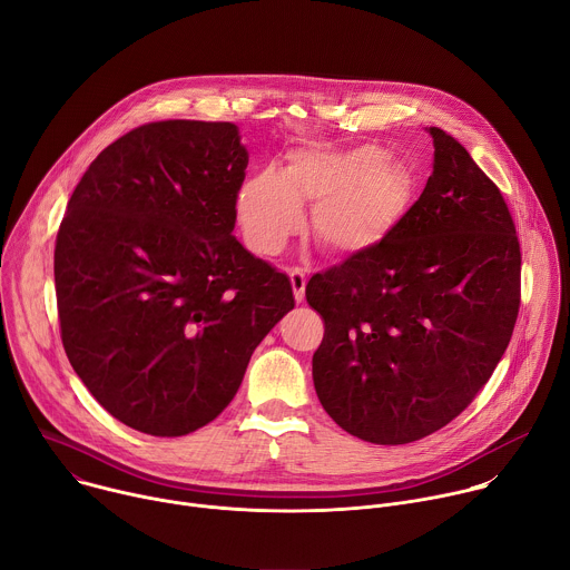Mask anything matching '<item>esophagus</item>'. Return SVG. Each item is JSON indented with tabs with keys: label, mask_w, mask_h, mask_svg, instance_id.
Wrapping results in <instances>:
<instances>
[{
	"label": "esophagus",
	"mask_w": 570,
	"mask_h": 570,
	"mask_svg": "<svg viewBox=\"0 0 570 570\" xmlns=\"http://www.w3.org/2000/svg\"><path fill=\"white\" fill-rule=\"evenodd\" d=\"M288 277H291V286H293L295 299L302 302L304 299V288H306V273L302 268H291Z\"/></svg>",
	"instance_id": "obj_1"
}]
</instances>
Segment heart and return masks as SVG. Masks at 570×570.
I'll list each match as a JSON object with an SVG mask.
<instances>
[{"instance_id":"1","label":"heart","mask_w":570,"mask_h":570,"mask_svg":"<svg viewBox=\"0 0 570 570\" xmlns=\"http://www.w3.org/2000/svg\"><path fill=\"white\" fill-rule=\"evenodd\" d=\"M311 203L313 234L341 257L367 255L403 225L415 205V180L379 146L352 150H293L284 171L264 169L236 194V220L257 255H275L304 227Z\"/></svg>"}]
</instances>
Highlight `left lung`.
<instances>
[{
    "label": "left lung",
    "instance_id": "obj_1",
    "mask_svg": "<svg viewBox=\"0 0 570 570\" xmlns=\"http://www.w3.org/2000/svg\"><path fill=\"white\" fill-rule=\"evenodd\" d=\"M433 174L381 248L315 273L322 409L354 438L409 444L455 420L494 374L521 304V246L501 189L440 128Z\"/></svg>",
    "mask_w": 570,
    "mask_h": 570
}]
</instances>
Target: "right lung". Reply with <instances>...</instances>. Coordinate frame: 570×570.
<instances>
[{
    "label": "right lung",
    "instance_id": "1",
    "mask_svg": "<svg viewBox=\"0 0 570 570\" xmlns=\"http://www.w3.org/2000/svg\"><path fill=\"white\" fill-rule=\"evenodd\" d=\"M246 167L229 121H150L104 148L67 203L53 250L62 347L139 433L216 420L295 306L288 277L232 236Z\"/></svg>",
    "mask_w": 570,
    "mask_h": 570
}]
</instances>
